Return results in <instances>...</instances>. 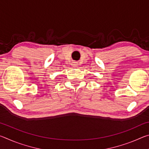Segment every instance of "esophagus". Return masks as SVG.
Instances as JSON below:
<instances>
[{
	"mask_svg": "<svg viewBox=\"0 0 149 149\" xmlns=\"http://www.w3.org/2000/svg\"><path fill=\"white\" fill-rule=\"evenodd\" d=\"M72 67H74V68H76V67L77 66V63H75V62H73V63H72Z\"/></svg>",
	"mask_w": 149,
	"mask_h": 149,
	"instance_id": "obj_1",
	"label": "esophagus"
}]
</instances>
